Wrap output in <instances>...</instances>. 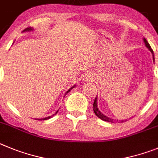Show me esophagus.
I'll list each match as a JSON object with an SVG mask.
<instances>
[{
  "mask_svg": "<svg viewBox=\"0 0 158 158\" xmlns=\"http://www.w3.org/2000/svg\"><path fill=\"white\" fill-rule=\"evenodd\" d=\"M90 79H91V78H90L89 76H86L84 78V81H89Z\"/></svg>",
  "mask_w": 158,
  "mask_h": 158,
  "instance_id": "1",
  "label": "esophagus"
}]
</instances>
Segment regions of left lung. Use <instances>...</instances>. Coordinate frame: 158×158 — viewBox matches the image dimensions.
<instances>
[{
    "label": "left lung",
    "mask_w": 158,
    "mask_h": 158,
    "mask_svg": "<svg viewBox=\"0 0 158 158\" xmlns=\"http://www.w3.org/2000/svg\"><path fill=\"white\" fill-rule=\"evenodd\" d=\"M143 42H144L145 45H146V47L148 48L149 50H150V52H151L152 55H153V60H154V54H153V49H151V47H150V44H149L148 42L146 41V38H143ZM93 106H94V112L95 115H96V116H98V118H100L101 120H104V121H107V122H111V123H114V120H113V119H111V118H109V117H108V116H105V115L102 114V112H101V111L99 110L98 108V103H97V97H96V98H95V99H94V102ZM121 122H123V120H121Z\"/></svg>",
    "instance_id": "8db88e82"
}]
</instances>
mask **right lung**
Returning <instances> with one entry per match:
<instances>
[{
    "label": "right lung",
    "mask_w": 158,
    "mask_h": 158,
    "mask_svg": "<svg viewBox=\"0 0 158 158\" xmlns=\"http://www.w3.org/2000/svg\"><path fill=\"white\" fill-rule=\"evenodd\" d=\"M33 31V28L28 27V28H26V29H25V30H23V32H26V31ZM75 86H76V85H75V86H72V87H71L70 89H69V90H68V91L66 92V93H65V94H68V93H69V92L70 91L71 89H72V88H74V87H75ZM58 113V110L56 111V113H54V114H53V115H52V116H47V117H45V118H41V119H35V120H48V119H49V118L52 117V116H54V115H56V113Z\"/></svg>",
    "instance_id": "obj_1"
}]
</instances>
